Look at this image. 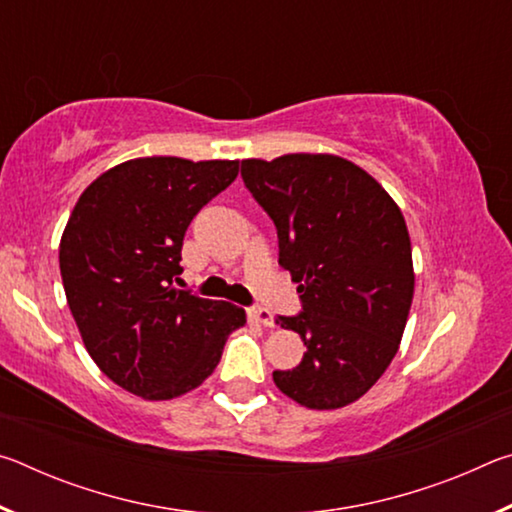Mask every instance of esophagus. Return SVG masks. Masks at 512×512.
Listing matches in <instances>:
<instances>
[{
  "label": "esophagus",
  "mask_w": 512,
  "mask_h": 512,
  "mask_svg": "<svg viewBox=\"0 0 512 512\" xmlns=\"http://www.w3.org/2000/svg\"><path fill=\"white\" fill-rule=\"evenodd\" d=\"M248 316H250V320H255V323H259V325L275 327L273 314H271V311H268V309H264V307H259V305L250 307V309H248Z\"/></svg>",
  "instance_id": "1"
}]
</instances>
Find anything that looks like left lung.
I'll use <instances>...</instances> for the list:
<instances>
[{"mask_svg":"<svg viewBox=\"0 0 512 512\" xmlns=\"http://www.w3.org/2000/svg\"><path fill=\"white\" fill-rule=\"evenodd\" d=\"M241 178L271 216L280 266L302 311L277 316L307 352L275 370L284 395L329 411L366 395L400 348L413 300L411 239L400 207L370 173L329 153L241 160Z\"/></svg>","mask_w":512,"mask_h":512,"instance_id":"1","label":"left lung"}]
</instances>
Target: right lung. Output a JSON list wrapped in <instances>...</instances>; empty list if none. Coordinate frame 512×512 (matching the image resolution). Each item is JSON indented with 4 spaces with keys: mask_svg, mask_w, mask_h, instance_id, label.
<instances>
[{
    "mask_svg": "<svg viewBox=\"0 0 512 512\" xmlns=\"http://www.w3.org/2000/svg\"><path fill=\"white\" fill-rule=\"evenodd\" d=\"M239 173V160L135 158L94 180L60 239V275L85 350L144 400L180 397L212 375L246 311L173 287L185 232Z\"/></svg>",
    "mask_w": 512,
    "mask_h": 512,
    "instance_id": "add662e5",
    "label": "right lung"
}]
</instances>
